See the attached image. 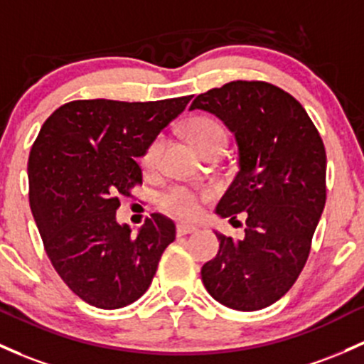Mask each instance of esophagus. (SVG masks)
Listing matches in <instances>:
<instances>
[{"label":"esophagus","mask_w":364,"mask_h":364,"mask_svg":"<svg viewBox=\"0 0 364 364\" xmlns=\"http://www.w3.org/2000/svg\"><path fill=\"white\" fill-rule=\"evenodd\" d=\"M197 231V228L195 226H190V225H178L176 226V233L181 237V235H190V233H195Z\"/></svg>","instance_id":"34e87169"}]
</instances>
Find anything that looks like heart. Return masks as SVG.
Wrapping results in <instances>:
<instances>
[{"label": "heart", "mask_w": 364, "mask_h": 364, "mask_svg": "<svg viewBox=\"0 0 364 364\" xmlns=\"http://www.w3.org/2000/svg\"><path fill=\"white\" fill-rule=\"evenodd\" d=\"M185 136L198 154L205 157L210 151H223L228 143L226 129L221 122L213 117H193L186 124ZM164 149H166V139L164 136H155L143 150L139 164H141L143 173L154 176L161 171ZM209 195L205 191H195L186 186H173L166 190L159 198L161 209L164 213L174 215L179 219H193L200 214L202 202L207 200Z\"/></svg>", "instance_id": "obj_1"}]
</instances>
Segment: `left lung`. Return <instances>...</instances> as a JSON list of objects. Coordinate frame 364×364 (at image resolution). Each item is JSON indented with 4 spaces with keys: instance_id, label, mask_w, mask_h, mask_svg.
<instances>
[{
    "instance_id": "obj_1",
    "label": "left lung",
    "mask_w": 364,
    "mask_h": 364,
    "mask_svg": "<svg viewBox=\"0 0 364 364\" xmlns=\"http://www.w3.org/2000/svg\"><path fill=\"white\" fill-rule=\"evenodd\" d=\"M235 133L238 169L218 214L245 213V237L218 233L219 252L202 282L223 306L257 311L292 289L326 202V154L307 112L266 81H231L191 102Z\"/></svg>"
}]
</instances>
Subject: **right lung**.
Instances as JSON below:
<instances>
[{"label": "right lung", "mask_w": 364, "mask_h": 364, "mask_svg": "<svg viewBox=\"0 0 364 364\" xmlns=\"http://www.w3.org/2000/svg\"><path fill=\"white\" fill-rule=\"evenodd\" d=\"M190 100H74L43 124L27 164L31 210L55 271L87 304L138 301L174 242L166 215L151 214L133 237L115 210L143 183L136 159Z\"/></svg>", "instance_id": "1"}]
</instances>
